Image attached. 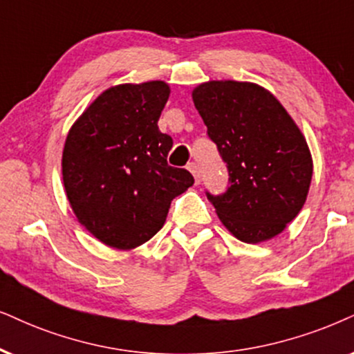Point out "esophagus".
I'll use <instances>...</instances> for the list:
<instances>
[{
  "label": "esophagus",
  "instance_id": "34e87169",
  "mask_svg": "<svg viewBox=\"0 0 354 354\" xmlns=\"http://www.w3.org/2000/svg\"><path fill=\"white\" fill-rule=\"evenodd\" d=\"M187 169H189V171L194 174V180H196V183H201V176H203V174H201V168H199V165L196 163V162H191L189 165H187Z\"/></svg>",
  "mask_w": 354,
  "mask_h": 354
}]
</instances>
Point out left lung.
Returning a JSON list of instances; mask_svg holds the SVG:
<instances>
[{"instance_id":"8db88e82","label":"left lung","mask_w":354,"mask_h":354,"mask_svg":"<svg viewBox=\"0 0 354 354\" xmlns=\"http://www.w3.org/2000/svg\"><path fill=\"white\" fill-rule=\"evenodd\" d=\"M192 101L229 171L225 191H205L218 218L247 243L281 234L306 203L314 169L299 127L253 83L199 84Z\"/></svg>"}]
</instances>
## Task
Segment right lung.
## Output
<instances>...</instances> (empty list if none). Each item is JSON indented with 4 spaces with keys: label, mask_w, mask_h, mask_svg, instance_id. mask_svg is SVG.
Listing matches in <instances>:
<instances>
[{
    "label": "right lung",
    "mask_w": 354,
    "mask_h": 354,
    "mask_svg": "<svg viewBox=\"0 0 354 354\" xmlns=\"http://www.w3.org/2000/svg\"><path fill=\"white\" fill-rule=\"evenodd\" d=\"M168 96L163 82L106 89L66 137V198L78 221L113 248L150 240L171 201L194 185L187 169L167 162L173 138L158 131V119Z\"/></svg>",
    "instance_id": "add662e5"
}]
</instances>
